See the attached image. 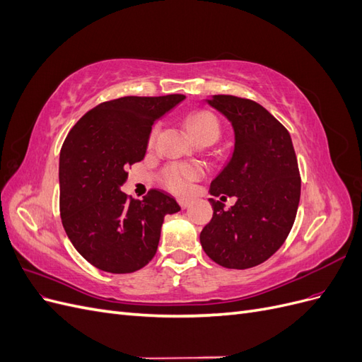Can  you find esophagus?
I'll return each instance as SVG.
<instances>
[{
    "mask_svg": "<svg viewBox=\"0 0 362 362\" xmlns=\"http://www.w3.org/2000/svg\"><path fill=\"white\" fill-rule=\"evenodd\" d=\"M178 204H180L181 208H187L190 205V199H180Z\"/></svg>",
    "mask_w": 362,
    "mask_h": 362,
    "instance_id": "1",
    "label": "esophagus"
}]
</instances>
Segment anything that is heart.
<instances>
[{"label":"heart","instance_id":"1","mask_svg":"<svg viewBox=\"0 0 362 362\" xmlns=\"http://www.w3.org/2000/svg\"><path fill=\"white\" fill-rule=\"evenodd\" d=\"M185 125L193 134L196 140H201L204 137H218L221 133V125H218L217 117L206 110H196L187 115L185 117ZM160 127L156 125L151 129L148 144L152 146L156 144L158 136ZM202 175V168L198 164L190 163H172L166 166L161 172V184L169 192L175 194H184L187 193L192 187V184L198 180Z\"/></svg>","mask_w":362,"mask_h":362}]
</instances>
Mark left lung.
I'll return each instance as SVG.
<instances>
[{
  "mask_svg": "<svg viewBox=\"0 0 362 362\" xmlns=\"http://www.w3.org/2000/svg\"><path fill=\"white\" fill-rule=\"evenodd\" d=\"M208 104L231 120L233 158L210 193L238 202L225 211L210 198L213 217L201 233L205 254L226 269H250L269 259L288 237L300 201V173L287 128L258 103L214 95Z\"/></svg>",
  "mask_w": 362,
  "mask_h": 362,
  "instance_id": "1",
  "label": "left lung"
}]
</instances>
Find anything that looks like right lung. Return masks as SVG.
I'll return each instance as SVG.
<instances>
[{
    "mask_svg": "<svg viewBox=\"0 0 362 362\" xmlns=\"http://www.w3.org/2000/svg\"><path fill=\"white\" fill-rule=\"evenodd\" d=\"M184 95L124 96L93 107L60 151V217L78 254L108 273H133L154 258L164 216L180 211L168 193L144 201L120 190L127 169L144 160L156 120Z\"/></svg>",
    "mask_w": 362,
    "mask_h": 362,
    "instance_id": "right-lung-1",
    "label": "right lung"
}]
</instances>
